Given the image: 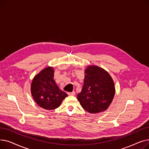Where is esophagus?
<instances>
[{
    "instance_id": "34e87169",
    "label": "esophagus",
    "mask_w": 149,
    "mask_h": 149,
    "mask_svg": "<svg viewBox=\"0 0 149 149\" xmlns=\"http://www.w3.org/2000/svg\"><path fill=\"white\" fill-rule=\"evenodd\" d=\"M68 94L70 96H74V95H75V92L73 91V92H68Z\"/></svg>"
}]
</instances>
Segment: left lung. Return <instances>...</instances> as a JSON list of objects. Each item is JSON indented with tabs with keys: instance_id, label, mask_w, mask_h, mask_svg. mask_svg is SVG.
Segmentation results:
<instances>
[{
	"instance_id": "8db88e82",
	"label": "left lung",
	"mask_w": 149,
	"mask_h": 149,
	"mask_svg": "<svg viewBox=\"0 0 149 149\" xmlns=\"http://www.w3.org/2000/svg\"><path fill=\"white\" fill-rule=\"evenodd\" d=\"M84 84L77 99L81 107L90 113L104 112L112 102L115 83L106 70L96 65L85 69Z\"/></svg>"
}]
</instances>
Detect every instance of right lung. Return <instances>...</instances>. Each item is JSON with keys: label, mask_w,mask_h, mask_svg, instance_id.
<instances>
[{"label": "right lung", "mask_w": 149, "mask_h": 149, "mask_svg": "<svg viewBox=\"0 0 149 149\" xmlns=\"http://www.w3.org/2000/svg\"><path fill=\"white\" fill-rule=\"evenodd\" d=\"M54 75L53 67L48 66L36 75L31 84V95L35 102L46 110L57 109L68 97L66 93L59 89Z\"/></svg>", "instance_id": "obj_1"}]
</instances>
